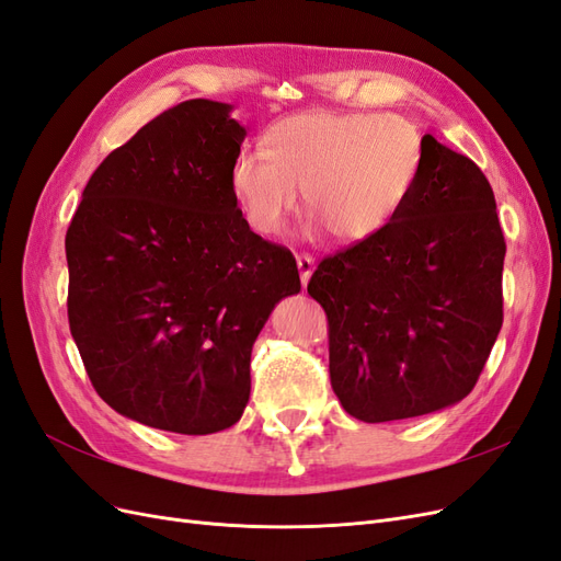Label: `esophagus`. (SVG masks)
Masks as SVG:
<instances>
[{
	"mask_svg": "<svg viewBox=\"0 0 561 561\" xmlns=\"http://www.w3.org/2000/svg\"><path fill=\"white\" fill-rule=\"evenodd\" d=\"M297 268H299V278H301V285L307 287L311 276H313V268H316V260L311 257V254H299L297 257Z\"/></svg>",
	"mask_w": 561,
	"mask_h": 561,
	"instance_id": "obj_1",
	"label": "esophagus"
}]
</instances>
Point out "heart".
Segmentation results:
<instances>
[{
    "label": "heart",
    "instance_id": "heart-1",
    "mask_svg": "<svg viewBox=\"0 0 561 561\" xmlns=\"http://www.w3.org/2000/svg\"><path fill=\"white\" fill-rule=\"evenodd\" d=\"M266 145L268 154L243 149L229 171L236 203L262 236L285 229L304 190L311 236L365 243L400 215L423 168L421 133L398 114L301 112L271 126Z\"/></svg>",
    "mask_w": 561,
    "mask_h": 561
}]
</instances>
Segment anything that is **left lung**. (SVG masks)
I'll use <instances>...</instances> for the list:
<instances>
[{"label":"left lung","instance_id":"1","mask_svg":"<svg viewBox=\"0 0 561 561\" xmlns=\"http://www.w3.org/2000/svg\"><path fill=\"white\" fill-rule=\"evenodd\" d=\"M410 201L379 236L322 260L309 295L330 322V381L365 423L461 402L503 325L496 198L468 157L423 135Z\"/></svg>","mask_w":561,"mask_h":561}]
</instances>
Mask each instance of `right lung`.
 Here are the masks:
<instances>
[{
  "label": "right lung",
  "mask_w": 561,
  "mask_h": 561,
  "mask_svg": "<svg viewBox=\"0 0 561 561\" xmlns=\"http://www.w3.org/2000/svg\"><path fill=\"white\" fill-rule=\"evenodd\" d=\"M231 110L198 98L151 118L95 168L65 236L67 316L98 396L180 435L243 416L254 339L301 290L293 252L231 194L245 140Z\"/></svg>",
  "instance_id": "add662e5"
}]
</instances>
